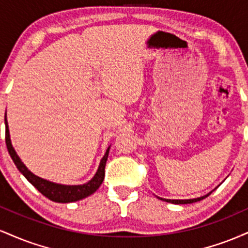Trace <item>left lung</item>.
<instances>
[{
    "label": "left lung",
    "instance_id": "1",
    "mask_svg": "<svg viewBox=\"0 0 248 248\" xmlns=\"http://www.w3.org/2000/svg\"><path fill=\"white\" fill-rule=\"evenodd\" d=\"M211 195V192L207 193V195L203 196V197H199V198H193V199H164V198H160L161 201H166L168 203H172V204H191V203H196V202L202 201V199L206 198L207 196Z\"/></svg>",
    "mask_w": 248,
    "mask_h": 248
}]
</instances>
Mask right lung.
I'll list each match as a JSON object with an SVG mask.
<instances>
[{
	"label": "right lung",
	"mask_w": 248,
	"mask_h": 248,
	"mask_svg": "<svg viewBox=\"0 0 248 248\" xmlns=\"http://www.w3.org/2000/svg\"><path fill=\"white\" fill-rule=\"evenodd\" d=\"M4 124L5 144H7L8 152H9L10 157L13 158L17 169L23 173L24 177L27 178L43 196L49 198L50 201L57 202V203H71V202H77L79 201V199H82L87 197V196L92 195V193L95 192L96 190H98V187L101 186L102 181H104L105 178V167H106V161L108 157V153H109V147L107 148L106 154H105L104 157L101 158L100 166H99L98 171H96L94 177L91 179L88 183L82 184V186H62V184H56L33 175V173L31 172L30 170H28V168L22 163V161L19 160V157L17 156L13 146H11L9 129H8L7 114L4 115Z\"/></svg>",
	"instance_id": "add662e5"
}]
</instances>
